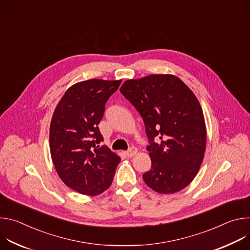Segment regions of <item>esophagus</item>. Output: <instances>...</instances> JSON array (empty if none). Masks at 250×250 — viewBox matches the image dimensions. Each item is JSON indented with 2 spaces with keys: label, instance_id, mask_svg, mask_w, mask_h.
<instances>
[{
  "label": "esophagus",
  "instance_id": "obj_1",
  "mask_svg": "<svg viewBox=\"0 0 250 250\" xmlns=\"http://www.w3.org/2000/svg\"><path fill=\"white\" fill-rule=\"evenodd\" d=\"M137 153V149L135 148V147H130L127 151H125V154H126V156L127 157H132V156H134L135 154Z\"/></svg>",
  "mask_w": 250,
  "mask_h": 250
}]
</instances>
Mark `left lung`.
Here are the masks:
<instances>
[{
    "label": "left lung",
    "mask_w": 250,
    "mask_h": 250,
    "mask_svg": "<svg viewBox=\"0 0 250 250\" xmlns=\"http://www.w3.org/2000/svg\"><path fill=\"white\" fill-rule=\"evenodd\" d=\"M120 90L144 119L150 141L151 169L142 175L144 181L159 194L183 190L198 174L206 150L207 128L197 97L172 74L128 79Z\"/></svg>",
    "instance_id": "obj_1"
}]
</instances>
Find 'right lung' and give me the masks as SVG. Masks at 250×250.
<instances>
[{"mask_svg": "<svg viewBox=\"0 0 250 250\" xmlns=\"http://www.w3.org/2000/svg\"><path fill=\"white\" fill-rule=\"evenodd\" d=\"M122 80L90 79L67 89L54 110L49 129L50 154L62 182L87 196L109 189L121 157L105 146L98 125L104 104Z\"/></svg>", "mask_w": 250, "mask_h": 250, "instance_id": "right-lung-1", "label": "right lung"}]
</instances>
